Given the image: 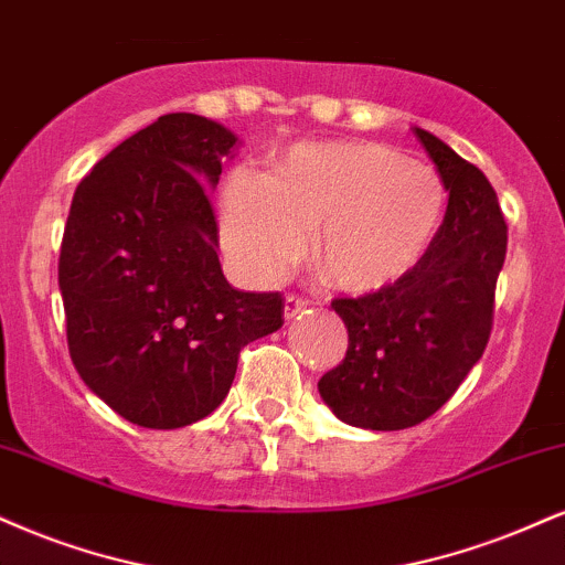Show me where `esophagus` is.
Returning a JSON list of instances; mask_svg holds the SVG:
<instances>
[{
	"instance_id": "obj_1",
	"label": "esophagus",
	"mask_w": 565,
	"mask_h": 565,
	"mask_svg": "<svg viewBox=\"0 0 565 565\" xmlns=\"http://www.w3.org/2000/svg\"><path fill=\"white\" fill-rule=\"evenodd\" d=\"M308 305L310 302L300 295H287V300H284V316H287V318L300 316V312L308 310Z\"/></svg>"
}]
</instances>
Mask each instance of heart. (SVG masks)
Segmentation results:
<instances>
[{
	"label": "heart",
	"mask_w": 565,
	"mask_h": 565,
	"mask_svg": "<svg viewBox=\"0 0 565 565\" xmlns=\"http://www.w3.org/2000/svg\"><path fill=\"white\" fill-rule=\"evenodd\" d=\"M450 189L437 168L376 141L297 145L268 175L236 171L223 194V239L247 274L276 278L305 253L323 274L369 291L416 265L437 239Z\"/></svg>",
	"instance_id": "b5f03b06"
}]
</instances>
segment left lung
Listing matches in <instances>:
<instances>
[{
  "instance_id": "8db88e82",
  "label": "left lung",
  "mask_w": 565,
  "mask_h": 565,
  "mask_svg": "<svg viewBox=\"0 0 565 565\" xmlns=\"http://www.w3.org/2000/svg\"><path fill=\"white\" fill-rule=\"evenodd\" d=\"M413 134L450 189L445 223L426 255L390 287L331 302L350 342L342 363L318 382L339 420L371 431L411 429L463 384L492 334L508 249L487 175L434 134Z\"/></svg>"
}]
</instances>
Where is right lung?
I'll use <instances>...</instances> for the list:
<instances>
[{
    "mask_svg": "<svg viewBox=\"0 0 565 565\" xmlns=\"http://www.w3.org/2000/svg\"><path fill=\"white\" fill-rule=\"evenodd\" d=\"M236 136L160 115L84 175L60 247L67 350L88 390L145 429L210 416L239 352L284 323L278 291H239L217 263L207 186Z\"/></svg>",
    "mask_w": 565,
    "mask_h": 565,
    "instance_id": "obj_1",
    "label": "right lung"
}]
</instances>
